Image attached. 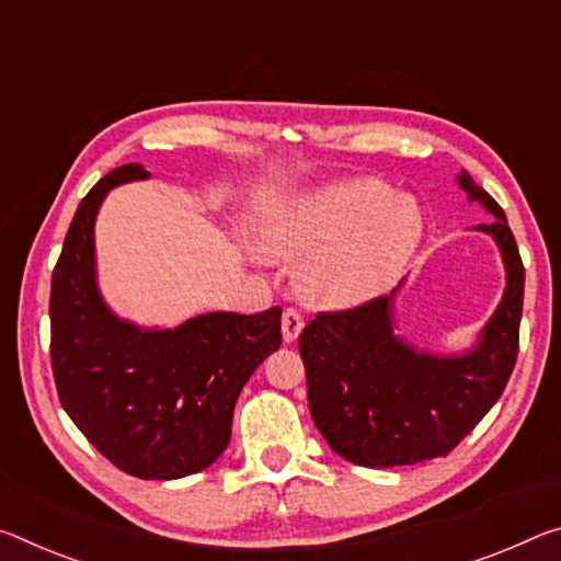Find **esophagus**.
I'll use <instances>...</instances> for the list:
<instances>
[{
	"label": "esophagus",
	"instance_id": "esophagus-1",
	"mask_svg": "<svg viewBox=\"0 0 561 561\" xmlns=\"http://www.w3.org/2000/svg\"><path fill=\"white\" fill-rule=\"evenodd\" d=\"M301 327H305V317H301L299 309H295V307L284 309V314H282V336H284V342H295L297 336H299V332H301Z\"/></svg>",
	"mask_w": 561,
	"mask_h": 561
}]
</instances>
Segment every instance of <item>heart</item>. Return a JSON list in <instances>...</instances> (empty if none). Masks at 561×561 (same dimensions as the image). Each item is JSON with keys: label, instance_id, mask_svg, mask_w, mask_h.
Listing matches in <instances>:
<instances>
[{"label": "heart", "instance_id": "obj_1", "mask_svg": "<svg viewBox=\"0 0 561 561\" xmlns=\"http://www.w3.org/2000/svg\"><path fill=\"white\" fill-rule=\"evenodd\" d=\"M416 204L381 180H346L287 204L266 225V242L305 260L297 284L309 301L352 307L377 297L420 244Z\"/></svg>", "mask_w": 561, "mask_h": 561}]
</instances>
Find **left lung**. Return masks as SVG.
<instances>
[{"label": "left lung", "instance_id": "1", "mask_svg": "<svg viewBox=\"0 0 561 561\" xmlns=\"http://www.w3.org/2000/svg\"><path fill=\"white\" fill-rule=\"evenodd\" d=\"M469 202L494 215L506 289L467 354L416 352L394 334V291L342 312H319L299 334L307 399L329 447L359 467L387 469L447 457L502 397L519 352L524 264L504 209L459 174Z\"/></svg>", "mask_w": 561, "mask_h": 561}]
</instances>
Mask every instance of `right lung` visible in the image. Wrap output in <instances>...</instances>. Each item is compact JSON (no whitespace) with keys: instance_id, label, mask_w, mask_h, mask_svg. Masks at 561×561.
<instances>
[{"instance_id":"1","label":"right lung","mask_w":561,"mask_h":561,"mask_svg":"<svg viewBox=\"0 0 561 561\" xmlns=\"http://www.w3.org/2000/svg\"><path fill=\"white\" fill-rule=\"evenodd\" d=\"M147 176L141 164L117 167L79 202L51 274V371L65 412L114 467L180 479L227 449L239 392L282 344V307L174 329L114 314L96 287L94 219L112 186Z\"/></svg>"}]
</instances>
